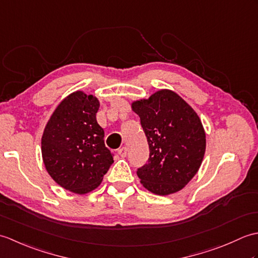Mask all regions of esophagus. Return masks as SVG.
<instances>
[{
  "instance_id": "esophagus-1",
  "label": "esophagus",
  "mask_w": 258,
  "mask_h": 258,
  "mask_svg": "<svg viewBox=\"0 0 258 258\" xmlns=\"http://www.w3.org/2000/svg\"><path fill=\"white\" fill-rule=\"evenodd\" d=\"M127 147L126 146H123V147H120V149L118 150V155L119 156H122V157H125L126 155H127Z\"/></svg>"
}]
</instances>
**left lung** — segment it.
<instances>
[{
  "label": "left lung",
  "instance_id": "8db88e82",
  "mask_svg": "<svg viewBox=\"0 0 258 258\" xmlns=\"http://www.w3.org/2000/svg\"><path fill=\"white\" fill-rule=\"evenodd\" d=\"M132 108L141 118L150 147L149 160L136 172L141 183L157 195L180 190L204 157L206 139L199 115L168 90L134 102Z\"/></svg>",
  "mask_w": 258,
  "mask_h": 258
}]
</instances>
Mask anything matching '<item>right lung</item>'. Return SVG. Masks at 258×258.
Segmentation results:
<instances>
[{
	"instance_id": "obj_1",
	"label": "right lung",
	"mask_w": 258,
	"mask_h": 258,
	"mask_svg": "<svg viewBox=\"0 0 258 258\" xmlns=\"http://www.w3.org/2000/svg\"><path fill=\"white\" fill-rule=\"evenodd\" d=\"M100 103L78 91L59 103L42 136V156L47 173L63 188L86 194L101 184L114 154L104 143L97 124Z\"/></svg>"
}]
</instances>
